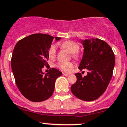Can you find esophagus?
Instances as JSON below:
<instances>
[{"mask_svg":"<svg viewBox=\"0 0 127 127\" xmlns=\"http://www.w3.org/2000/svg\"><path fill=\"white\" fill-rule=\"evenodd\" d=\"M63 75L64 76H67L69 75V73H63Z\"/></svg>","mask_w":127,"mask_h":127,"instance_id":"obj_1","label":"esophagus"}]
</instances>
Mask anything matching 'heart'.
I'll use <instances>...</instances> for the list:
<instances>
[{"label": "heart", "instance_id": "1", "mask_svg": "<svg viewBox=\"0 0 127 127\" xmlns=\"http://www.w3.org/2000/svg\"><path fill=\"white\" fill-rule=\"evenodd\" d=\"M60 46L62 49L66 50L70 54H72V57L73 58H79V54L78 51L79 50V46L77 43L73 41H71V40H69V41H66L65 42L61 43L60 44ZM56 46L54 45L52 46L50 48L49 51V55L50 57L54 58L55 57V55H56ZM73 66H74V64H73V63H72L71 62L60 63L58 64V67L60 69L63 71H66V72L70 71L73 67Z\"/></svg>", "mask_w": 127, "mask_h": 127}]
</instances>
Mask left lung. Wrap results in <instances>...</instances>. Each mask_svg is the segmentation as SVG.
Segmentation results:
<instances>
[{
	"instance_id": "1",
	"label": "left lung",
	"mask_w": 127,
	"mask_h": 127,
	"mask_svg": "<svg viewBox=\"0 0 127 127\" xmlns=\"http://www.w3.org/2000/svg\"><path fill=\"white\" fill-rule=\"evenodd\" d=\"M84 48L83 58L78 68L86 69L87 75L82 77L76 73V82L72 85V93L85 101H92L101 96L106 90L112 77L115 55L105 41L99 38L81 40Z\"/></svg>"
}]
</instances>
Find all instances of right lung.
<instances>
[{"mask_svg":"<svg viewBox=\"0 0 127 127\" xmlns=\"http://www.w3.org/2000/svg\"><path fill=\"white\" fill-rule=\"evenodd\" d=\"M61 37L34 34L18 41L12 55L11 69L18 89L32 102H41L52 95L56 79L62 72L52 68L44 74L42 68L48 66L49 51L53 39Z\"/></svg>","mask_w":127,"mask_h":127,"instance_id":"right-lung-1","label":"right lung"}]
</instances>
